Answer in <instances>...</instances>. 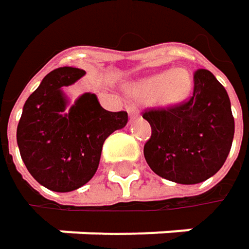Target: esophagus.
I'll return each mask as SVG.
<instances>
[{
	"label": "esophagus",
	"instance_id": "esophagus-1",
	"mask_svg": "<svg viewBox=\"0 0 249 249\" xmlns=\"http://www.w3.org/2000/svg\"><path fill=\"white\" fill-rule=\"evenodd\" d=\"M127 109H129V115H130V120H134V119H137V117L140 116V112H139V109H137L136 106H129Z\"/></svg>",
	"mask_w": 249,
	"mask_h": 249
}]
</instances>
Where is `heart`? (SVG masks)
<instances>
[{
  "label": "heart",
  "mask_w": 249,
  "mask_h": 249,
  "mask_svg": "<svg viewBox=\"0 0 249 249\" xmlns=\"http://www.w3.org/2000/svg\"><path fill=\"white\" fill-rule=\"evenodd\" d=\"M193 79L183 68L160 72L133 83L130 95L140 100L156 99L163 105H174L186 99L191 90Z\"/></svg>",
  "instance_id": "heart-1"
}]
</instances>
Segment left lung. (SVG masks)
Segmentation results:
<instances>
[{"label": "left lung", "mask_w": 249, "mask_h": 249, "mask_svg": "<svg viewBox=\"0 0 249 249\" xmlns=\"http://www.w3.org/2000/svg\"><path fill=\"white\" fill-rule=\"evenodd\" d=\"M151 126L144 159L160 177L197 184L221 169L234 139V117L225 88L207 71L194 72L188 100L143 112Z\"/></svg>", "instance_id": "1"}]
</instances>
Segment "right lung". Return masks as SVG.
Listing matches in <instances>:
<instances>
[{"instance_id":"right-lung-1","label":"right lung","mask_w":249,"mask_h":249,"mask_svg":"<svg viewBox=\"0 0 249 249\" xmlns=\"http://www.w3.org/2000/svg\"><path fill=\"white\" fill-rule=\"evenodd\" d=\"M83 75V69L71 66L49 72L27 99L17 129L28 171L58 193L86 184L98 170L105 140L127 123V112L103 109L95 93H83L68 109L62 88Z\"/></svg>"}]
</instances>
